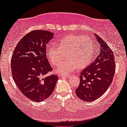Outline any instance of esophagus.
<instances>
[{"label":"esophagus","mask_w":127,"mask_h":127,"mask_svg":"<svg viewBox=\"0 0 127 127\" xmlns=\"http://www.w3.org/2000/svg\"><path fill=\"white\" fill-rule=\"evenodd\" d=\"M60 77H62V78H68V77H69V76H64V75H60Z\"/></svg>","instance_id":"esophagus-1"}]
</instances>
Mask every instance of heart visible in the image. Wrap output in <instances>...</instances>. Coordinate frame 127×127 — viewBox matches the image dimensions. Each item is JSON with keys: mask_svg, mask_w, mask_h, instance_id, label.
I'll return each mask as SVG.
<instances>
[{"mask_svg": "<svg viewBox=\"0 0 127 127\" xmlns=\"http://www.w3.org/2000/svg\"><path fill=\"white\" fill-rule=\"evenodd\" d=\"M58 46V49L53 47L49 48L46 55L50 63L56 67L66 54L67 59L62 62L56 69V72L64 75L71 73L77 68H85L89 65L95 55L94 46L91 39L82 35H70L64 37L60 40Z\"/></svg>", "mask_w": 127, "mask_h": 127, "instance_id": "1", "label": "heart"}]
</instances>
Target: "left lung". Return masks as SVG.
Here are the masks:
<instances>
[{
  "mask_svg": "<svg viewBox=\"0 0 127 127\" xmlns=\"http://www.w3.org/2000/svg\"><path fill=\"white\" fill-rule=\"evenodd\" d=\"M94 35L96 59L81 72L80 85L76 89L78 97L88 102L106 92L112 81L116 67L112 50L99 35Z\"/></svg>",
  "mask_w": 127,
  "mask_h": 127,
  "instance_id": "left-lung-1",
  "label": "left lung"
}]
</instances>
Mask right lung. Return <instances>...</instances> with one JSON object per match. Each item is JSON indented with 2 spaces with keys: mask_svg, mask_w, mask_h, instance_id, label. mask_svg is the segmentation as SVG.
Returning a JSON list of instances; mask_svg holds the SVG:
<instances>
[{
  "mask_svg": "<svg viewBox=\"0 0 127 127\" xmlns=\"http://www.w3.org/2000/svg\"><path fill=\"white\" fill-rule=\"evenodd\" d=\"M53 38L52 32L32 31L20 39L12 56L14 81L22 93L32 101L42 102L49 98L58 81V76L47 75L53 68L46 57V46Z\"/></svg>",
  "mask_w": 127,
  "mask_h": 127,
  "instance_id": "obj_1",
  "label": "right lung"
}]
</instances>
